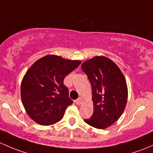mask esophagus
<instances>
[{
  "label": "esophagus",
  "mask_w": 153,
  "mask_h": 153,
  "mask_svg": "<svg viewBox=\"0 0 153 153\" xmlns=\"http://www.w3.org/2000/svg\"><path fill=\"white\" fill-rule=\"evenodd\" d=\"M75 102H76V105H81L82 102V99L81 97H79V98L77 99V100L75 101Z\"/></svg>",
  "instance_id": "1"
}]
</instances>
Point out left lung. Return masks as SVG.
Wrapping results in <instances>:
<instances>
[{
  "label": "left lung",
  "mask_w": 153,
  "mask_h": 153,
  "mask_svg": "<svg viewBox=\"0 0 153 153\" xmlns=\"http://www.w3.org/2000/svg\"><path fill=\"white\" fill-rule=\"evenodd\" d=\"M83 72L92 88L94 113L85 122L97 129H105L122 116L127 101V86L123 74L111 59L94 56L83 62Z\"/></svg>",
  "instance_id": "1"
}]
</instances>
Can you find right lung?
<instances>
[{
	"instance_id": "add662e5",
	"label": "right lung",
	"mask_w": 153,
	"mask_h": 153,
	"mask_svg": "<svg viewBox=\"0 0 153 153\" xmlns=\"http://www.w3.org/2000/svg\"><path fill=\"white\" fill-rule=\"evenodd\" d=\"M80 63L79 60L47 55L26 71L20 87L21 100L27 114L36 123L51 125L62 119L67 107L73 103L63 80Z\"/></svg>"
}]
</instances>
